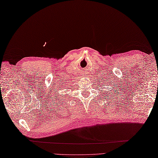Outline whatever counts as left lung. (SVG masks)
Listing matches in <instances>:
<instances>
[{
  "mask_svg": "<svg viewBox=\"0 0 158 158\" xmlns=\"http://www.w3.org/2000/svg\"><path fill=\"white\" fill-rule=\"evenodd\" d=\"M111 90H112V89H111ZM109 95H111V94H110V91H109H109H105V94H104V96H105V98H109Z\"/></svg>",
  "mask_w": 158,
  "mask_h": 158,
  "instance_id": "1",
  "label": "left lung"
}]
</instances>
